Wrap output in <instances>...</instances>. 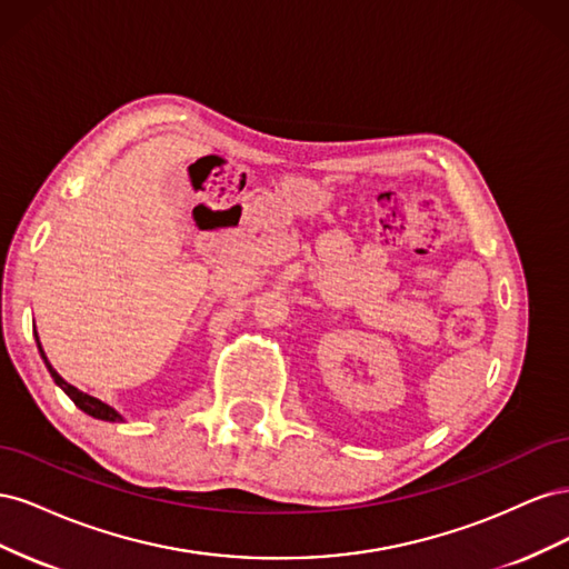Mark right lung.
Instances as JSON below:
<instances>
[{
    "label": "right lung",
    "instance_id": "right-lung-1",
    "mask_svg": "<svg viewBox=\"0 0 569 569\" xmlns=\"http://www.w3.org/2000/svg\"><path fill=\"white\" fill-rule=\"evenodd\" d=\"M36 337H38V332H36ZM38 349H40V356H42V360H44V366H47L49 375L54 377V382L68 393V399H71L82 412H88V416H92V418H97V420H107V422H123V420H126V418L120 416V412H118L116 408H111L109 403L94 399V396L80 391V389L73 387V385H68V382L63 380V377H61L54 368H51L49 358L44 356V349H42V343H40V337H38Z\"/></svg>",
    "mask_w": 569,
    "mask_h": 569
}]
</instances>
